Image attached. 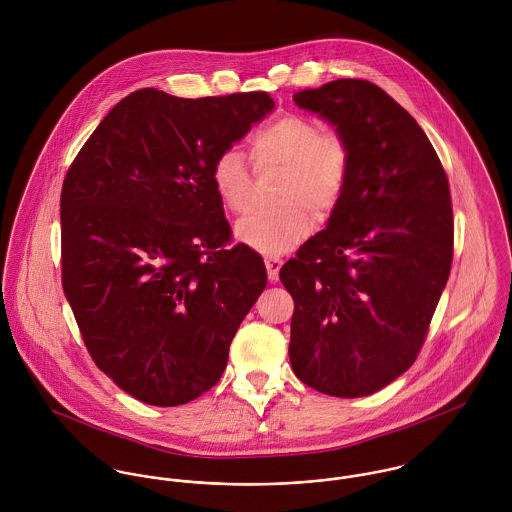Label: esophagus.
I'll return each mask as SVG.
<instances>
[{"label":"esophagus","mask_w":512,"mask_h":512,"mask_svg":"<svg viewBox=\"0 0 512 512\" xmlns=\"http://www.w3.org/2000/svg\"><path fill=\"white\" fill-rule=\"evenodd\" d=\"M282 258H266V270H268V278L270 282H278V276H280V268H282Z\"/></svg>","instance_id":"1"}]
</instances>
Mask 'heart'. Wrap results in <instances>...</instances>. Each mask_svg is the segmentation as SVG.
Listing matches in <instances>:
<instances>
[{"mask_svg": "<svg viewBox=\"0 0 512 512\" xmlns=\"http://www.w3.org/2000/svg\"><path fill=\"white\" fill-rule=\"evenodd\" d=\"M258 169H280L276 209L252 211L236 222V238L266 256L290 252L313 230L315 219H327L343 199L349 181L351 153L335 132L305 116L286 114L262 126L250 138ZM220 203L242 213L250 195V171L238 149H226L211 167Z\"/></svg>", "mask_w": 512, "mask_h": 512, "instance_id": "1", "label": "heart"}]
</instances>
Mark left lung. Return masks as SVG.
I'll use <instances>...</instances> for the list:
<instances>
[{
	"instance_id": "1",
	"label": "left lung",
	"mask_w": 512,
	"mask_h": 512,
	"mask_svg": "<svg viewBox=\"0 0 512 512\" xmlns=\"http://www.w3.org/2000/svg\"><path fill=\"white\" fill-rule=\"evenodd\" d=\"M335 128L349 181L323 232L280 270L295 301L290 363L329 396L378 392L416 361L453 256L447 175L418 122L368 80L293 94Z\"/></svg>"
}]
</instances>
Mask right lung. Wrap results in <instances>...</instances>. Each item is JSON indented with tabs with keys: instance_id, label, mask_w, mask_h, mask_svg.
Returning <instances> with one entry per match:
<instances>
[{
	"instance_id": "obj_1",
	"label": "right lung",
	"mask_w": 512,
	"mask_h": 512,
	"mask_svg": "<svg viewBox=\"0 0 512 512\" xmlns=\"http://www.w3.org/2000/svg\"><path fill=\"white\" fill-rule=\"evenodd\" d=\"M274 108L266 92L193 100L142 88L106 114L65 177L63 290L96 366L146 404L211 390L268 284L258 252L224 250L211 167Z\"/></svg>"
}]
</instances>
